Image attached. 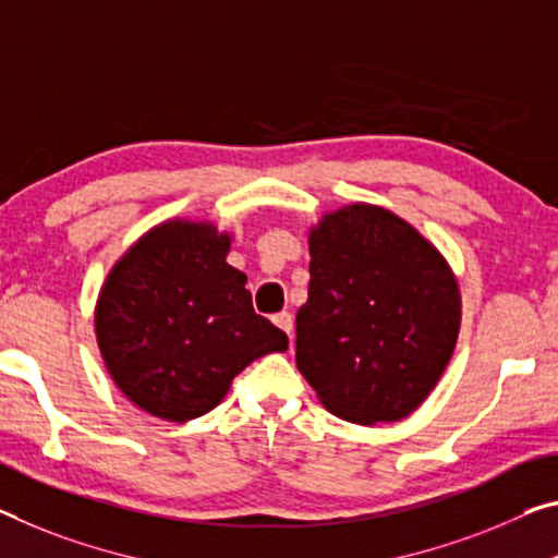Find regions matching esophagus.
Wrapping results in <instances>:
<instances>
[{
    "label": "esophagus",
    "instance_id": "34e87169",
    "mask_svg": "<svg viewBox=\"0 0 558 558\" xmlns=\"http://www.w3.org/2000/svg\"><path fill=\"white\" fill-rule=\"evenodd\" d=\"M274 324H277L279 329H284L291 339V331H294V316H291L289 312H279V314H274Z\"/></svg>",
    "mask_w": 558,
    "mask_h": 558
}]
</instances>
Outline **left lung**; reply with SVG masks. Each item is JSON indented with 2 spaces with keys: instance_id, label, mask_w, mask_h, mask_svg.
Instances as JSON below:
<instances>
[{
  "instance_id": "left-lung-1",
  "label": "left lung",
  "mask_w": 558,
  "mask_h": 558,
  "mask_svg": "<svg viewBox=\"0 0 558 558\" xmlns=\"http://www.w3.org/2000/svg\"><path fill=\"white\" fill-rule=\"evenodd\" d=\"M308 299L296 314V366L331 414L399 422L436 387L457 347V279L418 231L351 204L308 234Z\"/></svg>"
}]
</instances>
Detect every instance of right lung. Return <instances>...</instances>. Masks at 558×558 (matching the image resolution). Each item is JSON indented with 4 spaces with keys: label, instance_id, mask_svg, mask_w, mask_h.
Masks as SVG:
<instances>
[{
    "label": "right lung",
    "instance_id": "obj_1",
    "mask_svg": "<svg viewBox=\"0 0 558 558\" xmlns=\"http://www.w3.org/2000/svg\"><path fill=\"white\" fill-rule=\"evenodd\" d=\"M227 252L211 225L167 221L117 262L99 294L94 324L111 379L167 422L207 414L244 366L289 347L254 312Z\"/></svg>",
    "mask_w": 558,
    "mask_h": 558
}]
</instances>
